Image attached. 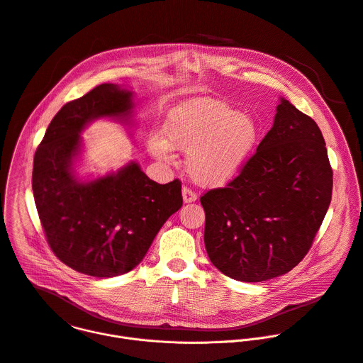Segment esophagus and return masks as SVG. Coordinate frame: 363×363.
Instances as JSON below:
<instances>
[{"mask_svg": "<svg viewBox=\"0 0 363 363\" xmlns=\"http://www.w3.org/2000/svg\"><path fill=\"white\" fill-rule=\"evenodd\" d=\"M182 198H184V202L185 203H189V202H194V201H196V194L191 189V188H188V186H184L182 188Z\"/></svg>", "mask_w": 363, "mask_h": 363, "instance_id": "obj_1", "label": "esophagus"}]
</instances>
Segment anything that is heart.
<instances>
[{
  "mask_svg": "<svg viewBox=\"0 0 363 363\" xmlns=\"http://www.w3.org/2000/svg\"><path fill=\"white\" fill-rule=\"evenodd\" d=\"M259 140L261 127L252 115L199 98L168 112L164 135L154 134L150 150L161 161H171L174 148L186 151L189 177L202 186H222L242 171Z\"/></svg>",
  "mask_w": 363,
  "mask_h": 363,
  "instance_id": "heart-1",
  "label": "heart"
}]
</instances>
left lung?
Listing matches in <instances>:
<instances>
[{"instance_id": "obj_1", "label": "left lung", "mask_w": 363, "mask_h": 363, "mask_svg": "<svg viewBox=\"0 0 363 363\" xmlns=\"http://www.w3.org/2000/svg\"><path fill=\"white\" fill-rule=\"evenodd\" d=\"M332 182L319 127L281 98L272 128L242 171L225 188L201 196L213 267L242 282L289 272L312 247Z\"/></svg>"}]
</instances>
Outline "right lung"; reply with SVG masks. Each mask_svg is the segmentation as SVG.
I'll use <instances>...</instances> for the list:
<instances>
[{
	"mask_svg": "<svg viewBox=\"0 0 363 363\" xmlns=\"http://www.w3.org/2000/svg\"><path fill=\"white\" fill-rule=\"evenodd\" d=\"M133 98L128 89L101 84L67 102L34 155L33 192L47 242L61 262L89 277L133 271L165 220L182 206L179 179L157 184L134 161L92 181L75 175L81 133L98 118L128 123Z\"/></svg>",
	"mask_w": 363,
	"mask_h": 363,
	"instance_id": "1",
	"label": "right lung"
}]
</instances>
